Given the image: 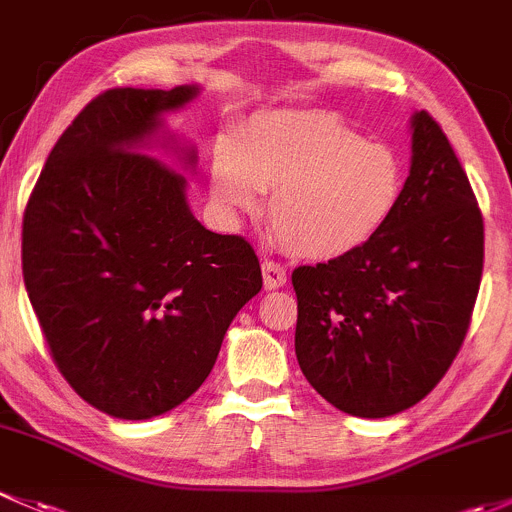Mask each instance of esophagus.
Listing matches in <instances>:
<instances>
[{
  "label": "esophagus",
  "instance_id": "1",
  "mask_svg": "<svg viewBox=\"0 0 512 512\" xmlns=\"http://www.w3.org/2000/svg\"><path fill=\"white\" fill-rule=\"evenodd\" d=\"M261 271H263V286H266V291L281 288L288 278L286 266L278 261H273V258H266V261L261 263Z\"/></svg>",
  "mask_w": 512,
  "mask_h": 512
}]
</instances>
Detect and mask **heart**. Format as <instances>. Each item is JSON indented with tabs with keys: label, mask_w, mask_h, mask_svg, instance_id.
<instances>
[{
	"label": "heart",
	"mask_w": 512,
	"mask_h": 512,
	"mask_svg": "<svg viewBox=\"0 0 512 512\" xmlns=\"http://www.w3.org/2000/svg\"><path fill=\"white\" fill-rule=\"evenodd\" d=\"M402 189L397 152L325 110L256 115L212 160L219 212L229 219L254 214L261 192H271L273 234L303 258H335L367 244L392 217Z\"/></svg>",
	"instance_id": "b5f03b06"
}]
</instances>
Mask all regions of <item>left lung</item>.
I'll return each instance as SVG.
<instances>
[{
    "label": "left lung",
    "instance_id": "obj_1",
    "mask_svg": "<svg viewBox=\"0 0 512 512\" xmlns=\"http://www.w3.org/2000/svg\"><path fill=\"white\" fill-rule=\"evenodd\" d=\"M412 170L367 244L298 266L295 357L340 412L382 419L414 407L449 372L483 273V217L441 125L412 118Z\"/></svg>",
    "mask_w": 512,
    "mask_h": 512
}]
</instances>
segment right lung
Instances as JSON below:
<instances>
[{
    "label": "right lung",
    "instance_id": "1",
    "mask_svg": "<svg viewBox=\"0 0 512 512\" xmlns=\"http://www.w3.org/2000/svg\"><path fill=\"white\" fill-rule=\"evenodd\" d=\"M194 96L103 91L63 130L24 209L21 273L51 357L78 397L118 419L192 397L263 286L254 246L204 229L182 172L145 152L160 115Z\"/></svg>",
    "mask_w": 512,
    "mask_h": 512
}]
</instances>
